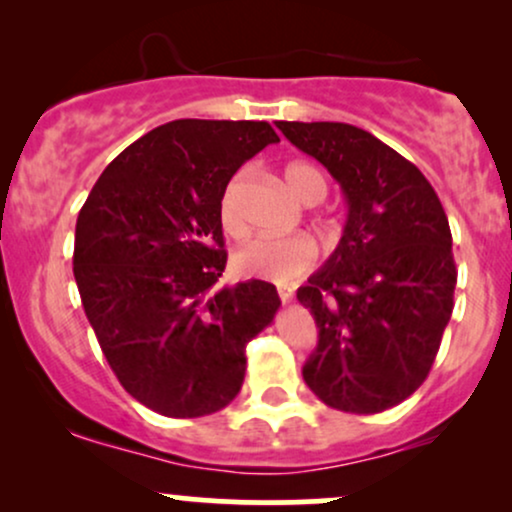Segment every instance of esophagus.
Listing matches in <instances>:
<instances>
[{
	"label": "esophagus",
	"mask_w": 512,
	"mask_h": 512,
	"mask_svg": "<svg viewBox=\"0 0 512 512\" xmlns=\"http://www.w3.org/2000/svg\"><path fill=\"white\" fill-rule=\"evenodd\" d=\"M279 298H281V301H284V303H289L291 298H293V289H291V286H279Z\"/></svg>",
	"instance_id": "34e87169"
}]
</instances>
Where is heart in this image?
I'll list each match as a JSON object with an SVG mask.
<instances>
[{"mask_svg": "<svg viewBox=\"0 0 512 512\" xmlns=\"http://www.w3.org/2000/svg\"><path fill=\"white\" fill-rule=\"evenodd\" d=\"M245 175L236 173L223 187L219 197V221L223 231L233 238L245 236V221L240 216V190H243ZM284 182L291 195L303 204H317L327 195V178L313 163L296 161L284 168ZM317 262V248L310 238H255L236 255V267L243 274L257 279L272 281V284L289 286L298 281L305 272L313 269Z\"/></svg>", "mask_w": 512, "mask_h": 512, "instance_id": "1", "label": "heart"}]
</instances>
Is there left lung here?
I'll use <instances>...</instances> for the list:
<instances>
[{
  "instance_id": "8db88e82",
  "label": "left lung",
  "mask_w": 512,
  "mask_h": 512,
  "mask_svg": "<svg viewBox=\"0 0 512 512\" xmlns=\"http://www.w3.org/2000/svg\"><path fill=\"white\" fill-rule=\"evenodd\" d=\"M346 197L330 260L298 289L317 325L303 380L327 407L378 414L419 390L452 315L457 269L443 204L414 163L344 122H276Z\"/></svg>"
}]
</instances>
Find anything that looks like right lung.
I'll return each mask as SVG.
<instances>
[{
	"label": "right lung",
	"mask_w": 512,
	"mask_h": 512,
	"mask_svg": "<svg viewBox=\"0 0 512 512\" xmlns=\"http://www.w3.org/2000/svg\"><path fill=\"white\" fill-rule=\"evenodd\" d=\"M276 142L269 122H166L110 161L79 211L74 279L88 322L120 385L170 419L236 399L245 346L281 305L267 281L219 286V197Z\"/></svg>",
	"instance_id": "right-lung-1"
}]
</instances>
